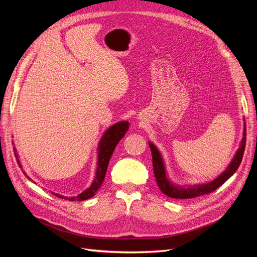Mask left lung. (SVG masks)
<instances>
[{
	"label": "left lung",
	"instance_id": "8db88e82",
	"mask_svg": "<svg viewBox=\"0 0 257 257\" xmlns=\"http://www.w3.org/2000/svg\"><path fill=\"white\" fill-rule=\"evenodd\" d=\"M245 132H246V128H245V124H244L243 138H242V141H241V145L239 147L236 155L234 157V159H232L227 169L225 170V172H223L219 177L214 179V180L211 182L206 183V184H198V185L190 186V188H183V186L181 188V186L172 183V181H170L166 176L164 162H163L160 151L157 149V147H155L153 144L149 143V147H150L151 153H152L153 173H154L155 179H157V182H158L160 190L168 197L177 198V199H188V198H194V197H198L201 195H206V194L211 193V192L215 191L217 188H220V186L225 181H227L228 179L236 173V170L238 169L241 161H242L244 148H245V141H246Z\"/></svg>",
	"mask_w": 257,
	"mask_h": 257
}]
</instances>
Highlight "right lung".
I'll list each match as a JSON object with an SVG mask.
<instances>
[{
	"mask_svg": "<svg viewBox=\"0 0 257 257\" xmlns=\"http://www.w3.org/2000/svg\"><path fill=\"white\" fill-rule=\"evenodd\" d=\"M128 125H130V123L127 121H121V122L115 123L114 125L110 126L105 132L102 139H100L99 145H98L97 168H96V174H95L94 180H93L90 188H88L87 190L80 193L79 195H77L76 197L69 198V200H85V199H89L92 196L95 195V193L100 188V185H102L104 179H105L108 163H109V161H110L112 152L114 151L116 145H118V143L121 141L123 136L125 135V133L128 131ZM16 158H17L18 165L21 166L20 162L18 160V155ZM53 194L60 198H65L64 196L59 195V194H56V193H53Z\"/></svg>",
	"mask_w": 257,
	"mask_h": 257,
	"instance_id": "1",
	"label": "right lung"
}]
</instances>
